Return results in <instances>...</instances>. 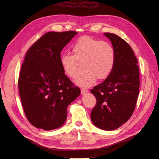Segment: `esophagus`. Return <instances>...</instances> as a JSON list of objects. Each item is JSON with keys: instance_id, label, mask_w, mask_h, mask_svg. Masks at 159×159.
<instances>
[{"instance_id": "obj_1", "label": "esophagus", "mask_w": 159, "mask_h": 159, "mask_svg": "<svg viewBox=\"0 0 159 159\" xmlns=\"http://www.w3.org/2000/svg\"><path fill=\"white\" fill-rule=\"evenodd\" d=\"M88 92V90L87 89H85L84 88H81V93L82 95H85V93H87Z\"/></svg>"}]
</instances>
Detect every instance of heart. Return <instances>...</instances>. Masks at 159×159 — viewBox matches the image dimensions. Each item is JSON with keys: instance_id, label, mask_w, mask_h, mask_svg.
I'll return each mask as SVG.
<instances>
[{"instance_id": "obj_1", "label": "heart", "mask_w": 159, "mask_h": 159, "mask_svg": "<svg viewBox=\"0 0 159 159\" xmlns=\"http://www.w3.org/2000/svg\"><path fill=\"white\" fill-rule=\"evenodd\" d=\"M73 56L60 57V65L64 73L72 79L79 74L78 62H84V69L76 83L88 87L98 80L107 79L111 74L115 62V50L109 42L100 41L88 36L79 38L71 47Z\"/></svg>"}]
</instances>
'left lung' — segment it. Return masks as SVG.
I'll list each match as a JSON object with an SVG mask.
<instances>
[{"instance_id": "obj_1", "label": "left lung", "mask_w": 159, "mask_h": 159, "mask_svg": "<svg viewBox=\"0 0 159 159\" xmlns=\"http://www.w3.org/2000/svg\"><path fill=\"white\" fill-rule=\"evenodd\" d=\"M104 34L112 43L115 62L108 78L91 89L97 101L91 119L98 128L111 131L126 123L135 109L140 85L139 68L127 42L115 34Z\"/></svg>"}]
</instances>
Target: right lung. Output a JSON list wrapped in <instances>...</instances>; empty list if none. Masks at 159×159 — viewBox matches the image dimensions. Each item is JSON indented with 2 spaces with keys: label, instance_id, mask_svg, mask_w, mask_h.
Masks as SVG:
<instances>
[{
  "label": "right lung",
  "instance_id": "1",
  "mask_svg": "<svg viewBox=\"0 0 159 159\" xmlns=\"http://www.w3.org/2000/svg\"><path fill=\"white\" fill-rule=\"evenodd\" d=\"M76 34L71 30L47 32L26 52L18 85L26 117L36 128L61 127L68 106L80 94L60 65L61 51Z\"/></svg>",
  "mask_w": 159,
  "mask_h": 159
}]
</instances>
